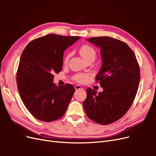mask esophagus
Segmentation results:
<instances>
[{
  "label": "esophagus",
  "mask_w": 156,
  "mask_h": 156,
  "mask_svg": "<svg viewBox=\"0 0 156 156\" xmlns=\"http://www.w3.org/2000/svg\"><path fill=\"white\" fill-rule=\"evenodd\" d=\"M75 90H83V88L81 86L78 85V84L75 87Z\"/></svg>",
  "instance_id": "obj_1"
}]
</instances>
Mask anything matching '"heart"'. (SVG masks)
<instances>
[{"label": "heart", "instance_id": "b5f03b06", "mask_svg": "<svg viewBox=\"0 0 156 156\" xmlns=\"http://www.w3.org/2000/svg\"><path fill=\"white\" fill-rule=\"evenodd\" d=\"M79 53L82 57L86 61L90 59H95L96 56V52L92 47L88 45H84L79 49ZM70 57V54L68 53L65 56L64 62L67 63ZM90 75L88 73H77L73 76V79L79 83H84L86 80L89 78Z\"/></svg>", "mask_w": 156, "mask_h": 156}]
</instances>
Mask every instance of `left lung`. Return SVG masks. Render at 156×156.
<instances>
[{"label":"left lung","mask_w":156,"mask_h":156,"mask_svg":"<svg viewBox=\"0 0 156 156\" xmlns=\"http://www.w3.org/2000/svg\"><path fill=\"white\" fill-rule=\"evenodd\" d=\"M88 41L100 48L102 66L96 77L103 91L87 88L83 107L87 116L101 125L123 116L138 90L140 68L135 55L124 42L108 36L94 37Z\"/></svg>","instance_id":"left-lung-1"}]
</instances>
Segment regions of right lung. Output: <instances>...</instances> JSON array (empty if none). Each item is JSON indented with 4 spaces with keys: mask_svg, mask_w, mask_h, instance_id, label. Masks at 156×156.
<instances>
[{
    "mask_svg": "<svg viewBox=\"0 0 156 156\" xmlns=\"http://www.w3.org/2000/svg\"><path fill=\"white\" fill-rule=\"evenodd\" d=\"M80 38L50 34L30 41L23 51L17 72L21 100L37 120L62 117L75 91L71 84L56 86L53 74L62 70L64 51Z\"/></svg>",
    "mask_w": 156,
    "mask_h": 156,
    "instance_id": "obj_1",
    "label": "right lung"
}]
</instances>
